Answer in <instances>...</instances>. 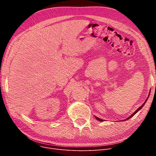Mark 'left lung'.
Instances as JSON below:
<instances>
[{
    "label": "left lung",
    "instance_id": "1",
    "mask_svg": "<svg viewBox=\"0 0 156 156\" xmlns=\"http://www.w3.org/2000/svg\"><path fill=\"white\" fill-rule=\"evenodd\" d=\"M150 93H151V92H150ZM150 93L149 94V95H148L149 97ZM149 97H147V99H146V101H145L144 102V104H142V105L140 106V108H138V109H136V111H135V112H133V114H132V115H131V116H129V117H128V118H126V119L125 120H128V119H129V118H132V117H133V116L135 115V114H136V112H138V111H140V109H142V108L144 107V105H145V102H147V99H148V98H149ZM95 118H96V119H97V120H99V121H104V119H101L99 118H98V117H96V116H95Z\"/></svg>",
    "mask_w": 156,
    "mask_h": 156
}]
</instances>
